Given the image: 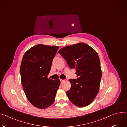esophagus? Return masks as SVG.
Segmentation results:
<instances>
[{"mask_svg": "<svg viewBox=\"0 0 127 127\" xmlns=\"http://www.w3.org/2000/svg\"><path fill=\"white\" fill-rule=\"evenodd\" d=\"M60 82H61V83H63V82H65V80L64 79H60Z\"/></svg>", "mask_w": 127, "mask_h": 127, "instance_id": "obj_1", "label": "esophagus"}]
</instances>
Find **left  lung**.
Wrapping results in <instances>:
<instances>
[{
  "label": "left lung",
  "instance_id": "1",
  "mask_svg": "<svg viewBox=\"0 0 127 127\" xmlns=\"http://www.w3.org/2000/svg\"><path fill=\"white\" fill-rule=\"evenodd\" d=\"M58 53L70 69H75L78 76L77 79H69L71 85L66 92L69 100L77 107L89 105L98 93L102 76L97 53L83 42L66 46Z\"/></svg>",
  "mask_w": 127,
  "mask_h": 127
}]
</instances>
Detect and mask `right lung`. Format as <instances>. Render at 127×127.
<instances>
[{"label": "right lung", "instance_id": "obj_1", "mask_svg": "<svg viewBox=\"0 0 127 127\" xmlns=\"http://www.w3.org/2000/svg\"><path fill=\"white\" fill-rule=\"evenodd\" d=\"M58 49V46L36 45L25 53L21 62L20 74L24 93L32 104L39 109L53 104L59 88V79L48 78Z\"/></svg>", "mask_w": 127, "mask_h": 127}]
</instances>
